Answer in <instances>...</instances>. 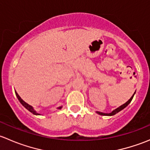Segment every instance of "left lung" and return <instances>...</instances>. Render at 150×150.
<instances>
[{"mask_svg":"<svg viewBox=\"0 0 150 150\" xmlns=\"http://www.w3.org/2000/svg\"><path fill=\"white\" fill-rule=\"evenodd\" d=\"M134 95H133V96H131V99H130L128 101V102H126L125 104H122V105L120 106V107H117V109H115V110H113V111L111 113H102V112H97V113H98V114L100 115H107V116L114 115H115L116 113H117V112H120V110H122V109H124L125 107H127V106L128 105V104H129L130 102H131V100H132L133 97H134Z\"/></svg>","mask_w":150,"mask_h":150,"instance_id":"left-lung-1","label":"left lung"}]
</instances>
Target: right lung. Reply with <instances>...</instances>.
Segmentation results:
<instances>
[{
	"instance_id": "add662e5",
	"label": "right lung",
	"mask_w": 150,
	"mask_h": 150,
	"mask_svg": "<svg viewBox=\"0 0 150 150\" xmlns=\"http://www.w3.org/2000/svg\"><path fill=\"white\" fill-rule=\"evenodd\" d=\"M15 93H16V96H17L18 99H19V102H20V103L22 104V105H23L24 107H25V108L27 109V110H28L29 111H30V112H32V113H33V114H34V115H39L38 113H37V112H35V110H34V109H33V107H31V106H30V105H29V104H27L26 102H24V101L22 100V99H21V98H20V96H19V95H18V93H16V91H15ZM61 108H62V107H59L58 109H61Z\"/></svg>"
}]
</instances>
